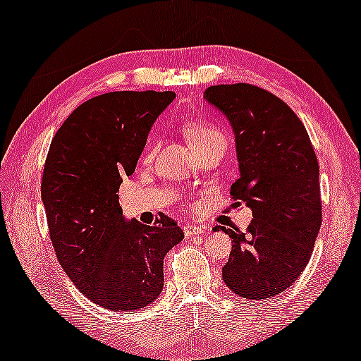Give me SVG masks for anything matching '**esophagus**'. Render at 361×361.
Segmentation results:
<instances>
[{"label":"esophagus","instance_id":"esophagus-1","mask_svg":"<svg viewBox=\"0 0 361 361\" xmlns=\"http://www.w3.org/2000/svg\"><path fill=\"white\" fill-rule=\"evenodd\" d=\"M183 231H185V235L188 238H192V237H197V235L203 233V227L188 224V226L183 227Z\"/></svg>","mask_w":361,"mask_h":361}]
</instances>
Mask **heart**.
I'll use <instances>...</instances> for the list:
<instances>
[{
	"mask_svg": "<svg viewBox=\"0 0 361 361\" xmlns=\"http://www.w3.org/2000/svg\"><path fill=\"white\" fill-rule=\"evenodd\" d=\"M183 133H185L188 142L191 143L197 152H203V149L208 148L226 149L227 147L226 133L213 123L188 121L183 124ZM156 152H158V140L152 139L145 147V152H143V159H153Z\"/></svg>",
	"mask_w": 361,
	"mask_h": 361,
	"instance_id": "b5f03b06",
	"label": "heart"
}]
</instances>
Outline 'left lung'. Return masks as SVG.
Masks as SVG:
<instances>
[{
	"label": "left lung",
	"instance_id": "left-lung-1",
	"mask_svg": "<svg viewBox=\"0 0 361 361\" xmlns=\"http://www.w3.org/2000/svg\"><path fill=\"white\" fill-rule=\"evenodd\" d=\"M203 99L232 124L240 178L231 195L252 209L245 232L214 227L232 238L222 279L243 298H271L303 273L322 224L316 153L300 118L270 91L214 85Z\"/></svg>",
	"mask_w": 361,
	"mask_h": 361
}]
</instances>
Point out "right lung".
I'll use <instances>...</instances> for the list:
<instances>
[{"label": "right lung", "instance_id": "obj_1", "mask_svg": "<svg viewBox=\"0 0 361 361\" xmlns=\"http://www.w3.org/2000/svg\"><path fill=\"white\" fill-rule=\"evenodd\" d=\"M173 91H114L72 112L50 143L41 195L58 262L85 297L110 311L152 305L164 257L185 238L162 214L124 221L118 189L134 173L153 123Z\"/></svg>", "mask_w": 361, "mask_h": 361}]
</instances>
